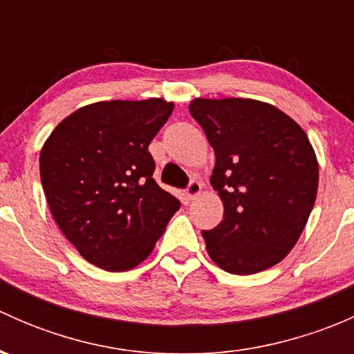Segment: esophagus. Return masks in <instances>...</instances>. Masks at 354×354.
I'll return each mask as SVG.
<instances>
[{"label": "esophagus", "instance_id": "esophagus-1", "mask_svg": "<svg viewBox=\"0 0 354 354\" xmlns=\"http://www.w3.org/2000/svg\"><path fill=\"white\" fill-rule=\"evenodd\" d=\"M202 188H203V185L200 183V181L192 180L190 183H188V187H187V197L188 198H195L200 194V192H202Z\"/></svg>", "mask_w": 354, "mask_h": 354}]
</instances>
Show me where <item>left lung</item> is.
<instances>
[{
    "mask_svg": "<svg viewBox=\"0 0 354 354\" xmlns=\"http://www.w3.org/2000/svg\"><path fill=\"white\" fill-rule=\"evenodd\" d=\"M190 114L216 154L210 176L223 221L202 231L226 272L248 276L279 263L296 245L319 188V164L288 114L253 99H195Z\"/></svg>",
    "mask_w": 354,
    "mask_h": 354,
    "instance_id": "obj_1",
    "label": "left lung"
}]
</instances>
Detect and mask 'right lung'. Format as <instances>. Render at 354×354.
Returning a JSON list of instances; mask_svg holds the SVG:
<instances>
[{"label": "right lung", "instance_id": "1", "mask_svg": "<svg viewBox=\"0 0 354 354\" xmlns=\"http://www.w3.org/2000/svg\"><path fill=\"white\" fill-rule=\"evenodd\" d=\"M173 102H95L53 130L39 157L49 210L87 262L133 269L147 259L181 202L156 183L149 144Z\"/></svg>", "mask_w": 354, "mask_h": 354}]
</instances>
